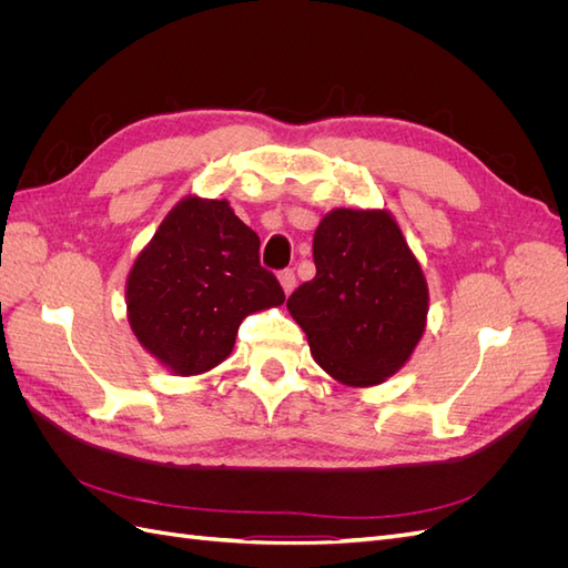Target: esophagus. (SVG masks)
I'll list each match as a JSON object with an SVG mask.
<instances>
[{"label":"esophagus","mask_w":568,"mask_h":568,"mask_svg":"<svg viewBox=\"0 0 568 568\" xmlns=\"http://www.w3.org/2000/svg\"><path fill=\"white\" fill-rule=\"evenodd\" d=\"M280 284H282V288H284V294L288 296L291 291L296 288V274H294V270H284V272H280Z\"/></svg>","instance_id":"34e87169"}]
</instances>
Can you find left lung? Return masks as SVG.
Segmentation results:
<instances>
[{
    "label": "left lung",
    "instance_id": "left-lung-1",
    "mask_svg": "<svg viewBox=\"0 0 568 568\" xmlns=\"http://www.w3.org/2000/svg\"><path fill=\"white\" fill-rule=\"evenodd\" d=\"M317 274L286 307L315 363L343 386L369 388L403 369L426 329L428 284L386 209H334L313 236Z\"/></svg>",
    "mask_w": 568,
    "mask_h": 568
}]
</instances>
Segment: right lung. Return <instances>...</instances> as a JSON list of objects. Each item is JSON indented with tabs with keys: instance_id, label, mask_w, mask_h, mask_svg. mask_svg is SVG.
Returning a JSON list of instances; mask_svg holds the SVG:
<instances>
[{
	"instance_id": "obj_1",
	"label": "right lung",
	"mask_w": 568,
	"mask_h": 568,
	"mask_svg": "<svg viewBox=\"0 0 568 568\" xmlns=\"http://www.w3.org/2000/svg\"><path fill=\"white\" fill-rule=\"evenodd\" d=\"M257 251L261 239L230 201H178L128 272V322L142 348L178 376L227 359L239 324L284 303Z\"/></svg>"
}]
</instances>
